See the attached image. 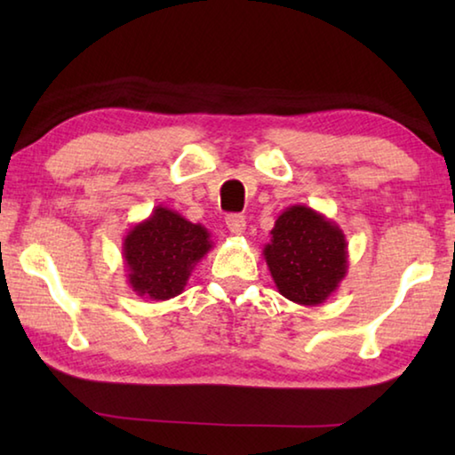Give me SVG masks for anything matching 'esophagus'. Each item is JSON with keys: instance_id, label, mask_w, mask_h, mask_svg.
<instances>
[{"instance_id": "34e87169", "label": "esophagus", "mask_w": 455, "mask_h": 455, "mask_svg": "<svg viewBox=\"0 0 455 455\" xmlns=\"http://www.w3.org/2000/svg\"><path fill=\"white\" fill-rule=\"evenodd\" d=\"M227 228L233 235H236V236L244 235V230H246L244 217H241V214H228V217H227Z\"/></svg>"}]
</instances>
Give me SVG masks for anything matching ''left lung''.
Masks as SVG:
<instances>
[{
	"label": "left lung",
	"instance_id": "8db88e82",
	"mask_svg": "<svg viewBox=\"0 0 455 455\" xmlns=\"http://www.w3.org/2000/svg\"><path fill=\"white\" fill-rule=\"evenodd\" d=\"M263 257L281 295L305 307L325 303L349 268L343 230L305 204H292L276 217Z\"/></svg>",
	"mask_w": 455,
	"mask_h": 455
}]
</instances>
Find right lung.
I'll return each mask as SVG.
<instances>
[{"label": "right lung", "instance_id": "add662e5", "mask_svg": "<svg viewBox=\"0 0 455 455\" xmlns=\"http://www.w3.org/2000/svg\"><path fill=\"white\" fill-rule=\"evenodd\" d=\"M212 246L209 228L158 204L148 219L128 230L122 243L130 289L150 301L180 295Z\"/></svg>", "mask_w": 455, "mask_h": 455}]
</instances>
